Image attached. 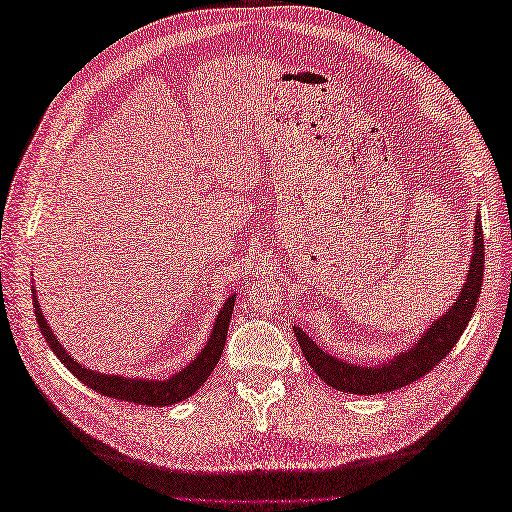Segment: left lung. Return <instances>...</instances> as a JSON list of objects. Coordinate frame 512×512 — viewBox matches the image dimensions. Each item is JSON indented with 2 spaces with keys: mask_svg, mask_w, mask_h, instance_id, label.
<instances>
[{
  "mask_svg": "<svg viewBox=\"0 0 512 512\" xmlns=\"http://www.w3.org/2000/svg\"><path fill=\"white\" fill-rule=\"evenodd\" d=\"M473 228L475 231L471 262L469 270H466V279L460 288V295L453 299L449 310L444 312L442 317H436L431 321L429 328L420 334V339L416 343L409 345L407 350L387 358V361L369 365L343 361V358L323 350L312 336H308L295 325L292 330H295L301 352L314 369V374H317L323 383H328L330 387L339 391H345V394L374 396L405 387L427 374L429 369L436 367L442 358L453 350L462 332L466 330V325H469L473 310L477 306V297H480L482 292L484 235L480 215H477Z\"/></svg>",
  "mask_w": 512,
  "mask_h": 512,
  "instance_id": "left-lung-1",
  "label": "left lung"
}]
</instances>
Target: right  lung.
<instances>
[{
	"instance_id": "add662e5",
	"label": "right lung",
	"mask_w": 512,
	"mask_h": 512,
	"mask_svg": "<svg viewBox=\"0 0 512 512\" xmlns=\"http://www.w3.org/2000/svg\"><path fill=\"white\" fill-rule=\"evenodd\" d=\"M235 297L237 295H228L222 310L217 312L213 330L209 334V341H206V345L198 352V356H195L189 365H184L180 372H176L165 380H156V378H129V376H121V374H103V372H96V369L76 363L74 358L65 352V347L59 343L57 336H54L52 328L41 312V306L37 301V290L32 288V301H35V314H37L39 330L43 336H46V341L50 345V350L54 352V356H57L59 361L68 367L83 385L94 389L96 394L132 402V405H149V407L176 405V402L187 400L189 396H193L195 391H198L206 383V378L211 376V372L224 352V341H226L228 323H231Z\"/></svg>"
}]
</instances>
